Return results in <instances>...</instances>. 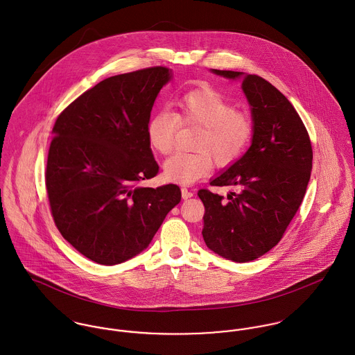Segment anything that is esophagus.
<instances>
[{
	"mask_svg": "<svg viewBox=\"0 0 355 355\" xmlns=\"http://www.w3.org/2000/svg\"><path fill=\"white\" fill-rule=\"evenodd\" d=\"M182 197H183V200H189V198L194 197V193L190 191V190L186 189V187H182Z\"/></svg>",
	"mask_w": 355,
	"mask_h": 355,
	"instance_id": "esophagus-1",
	"label": "esophagus"
}]
</instances>
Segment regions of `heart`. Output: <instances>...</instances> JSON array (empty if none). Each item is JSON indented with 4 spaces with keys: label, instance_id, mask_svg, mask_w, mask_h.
<instances>
[{
    "label": "heart",
    "instance_id": "obj_1",
    "mask_svg": "<svg viewBox=\"0 0 355 355\" xmlns=\"http://www.w3.org/2000/svg\"><path fill=\"white\" fill-rule=\"evenodd\" d=\"M179 123L200 127L193 142L196 152L176 153L164 165L165 178L182 184H191L207 175L213 165L211 157L218 166L234 164L253 138L252 119L210 87L182 96L175 102V114L169 110L153 113L146 137L154 152L166 155L173 150Z\"/></svg>",
    "mask_w": 355,
    "mask_h": 355
}]
</instances>
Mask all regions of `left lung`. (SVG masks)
<instances>
[{"instance_id": "1", "label": "left lung", "mask_w": 355, "mask_h": 355, "mask_svg": "<svg viewBox=\"0 0 355 355\" xmlns=\"http://www.w3.org/2000/svg\"><path fill=\"white\" fill-rule=\"evenodd\" d=\"M227 79H241L252 106V146L210 186H232L225 198L198 191L205 206L206 246L235 262H250L283 238L304 201L313 150L295 107L273 85L258 75L211 69Z\"/></svg>"}]
</instances>
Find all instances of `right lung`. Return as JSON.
Returning <instances> with one entry per match:
<instances>
[{
    "label": "right lung",
    "mask_w": 355,
    "mask_h": 355,
    "mask_svg": "<svg viewBox=\"0 0 355 355\" xmlns=\"http://www.w3.org/2000/svg\"><path fill=\"white\" fill-rule=\"evenodd\" d=\"M171 78L165 67L110 76L54 123L45 172L51 216L62 238L97 263L144 252L182 200L176 184L138 186L158 173L146 125Z\"/></svg>",
    "instance_id": "1"
}]
</instances>
